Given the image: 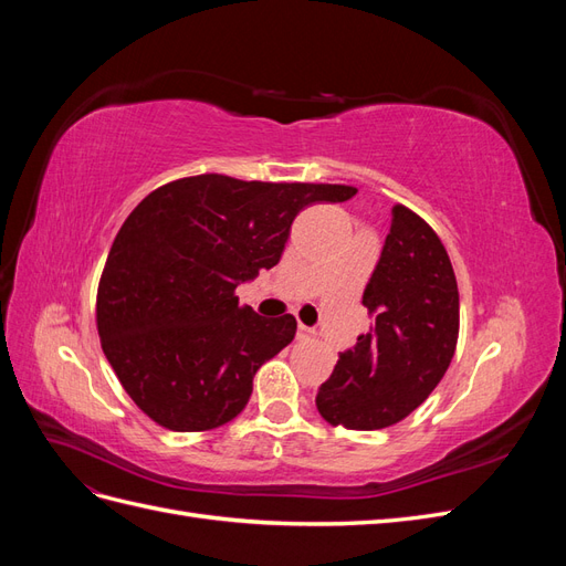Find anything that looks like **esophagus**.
I'll return each mask as SVG.
<instances>
[{"label":"esophagus","mask_w":566,"mask_h":566,"mask_svg":"<svg viewBox=\"0 0 566 566\" xmlns=\"http://www.w3.org/2000/svg\"><path fill=\"white\" fill-rule=\"evenodd\" d=\"M314 335H316V333H314L312 328H306V325L300 323V328H297V337H300V339H312Z\"/></svg>","instance_id":"1"}]
</instances>
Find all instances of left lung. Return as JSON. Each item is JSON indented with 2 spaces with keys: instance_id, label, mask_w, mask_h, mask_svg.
<instances>
[{
  "instance_id": "obj_1",
  "label": "left lung",
  "mask_w": 566,
  "mask_h": 566,
  "mask_svg": "<svg viewBox=\"0 0 566 566\" xmlns=\"http://www.w3.org/2000/svg\"><path fill=\"white\" fill-rule=\"evenodd\" d=\"M375 323L339 354L316 408L347 430L397 424L430 397L455 354L460 302L449 252L424 219L394 205L391 229L364 290Z\"/></svg>"
}]
</instances>
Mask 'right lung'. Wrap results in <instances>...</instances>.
I'll return each instance as SVG.
<instances>
[{
	"label": "right lung",
	"instance_id": "right-lung-1",
	"mask_svg": "<svg viewBox=\"0 0 566 566\" xmlns=\"http://www.w3.org/2000/svg\"><path fill=\"white\" fill-rule=\"evenodd\" d=\"M352 196L342 184L198 175L136 205L101 273L96 325L119 385L150 420L205 432L241 413L254 373L293 342L297 321L254 314L235 287L279 264L304 208Z\"/></svg>",
	"mask_w": 566,
	"mask_h": 566
}]
</instances>
